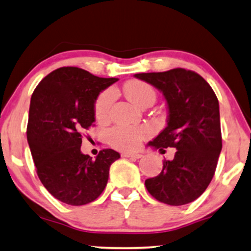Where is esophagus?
<instances>
[{"label":"esophagus","instance_id":"obj_1","mask_svg":"<svg viewBox=\"0 0 251 251\" xmlns=\"http://www.w3.org/2000/svg\"><path fill=\"white\" fill-rule=\"evenodd\" d=\"M123 157H133V158H141L142 155L139 153H122Z\"/></svg>","mask_w":251,"mask_h":251}]
</instances>
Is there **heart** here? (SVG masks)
<instances>
[{
	"label": "heart",
	"mask_w": 251,
	"mask_h": 251,
	"mask_svg": "<svg viewBox=\"0 0 251 251\" xmlns=\"http://www.w3.org/2000/svg\"><path fill=\"white\" fill-rule=\"evenodd\" d=\"M124 91L126 97L139 107L148 102L154 103L156 98V94L151 85L138 80L126 83ZM115 97V91L112 89L105 90L98 96L95 103V116L98 120H106L109 118ZM149 134L151 129L147 126L117 125L107 131L106 138L112 147L120 151H134L140 146L142 140L148 138Z\"/></svg>",
	"instance_id": "b5f03b06"
}]
</instances>
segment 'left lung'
Here are the masks:
<instances>
[{
  "instance_id": "left-lung-1",
  "label": "left lung",
  "mask_w": 251,
  "mask_h": 251,
  "mask_svg": "<svg viewBox=\"0 0 251 251\" xmlns=\"http://www.w3.org/2000/svg\"><path fill=\"white\" fill-rule=\"evenodd\" d=\"M134 76L158 89L168 105L167 127L148 146L161 153L176 149L173 160L163 161L162 171L146 179V188L164 204H189L207 189L223 148L218 98L192 71L175 68Z\"/></svg>"
}]
</instances>
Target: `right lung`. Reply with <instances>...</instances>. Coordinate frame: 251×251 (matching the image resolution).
<instances>
[{
	"label": "right lung",
	"instance_id": "add662e5",
	"mask_svg": "<svg viewBox=\"0 0 251 251\" xmlns=\"http://www.w3.org/2000/svg\"><path fill=\"white\" fill-rule=\"evenodd\" d=\"M117 81L61 67L34 89L27 142L40 182L65 204L81 206L97 199L106 186L110 166L120 157L113 149H103L95 160L81 151V132L95 122L98 95Z\"/></svg>",
	"mask_w": 251,
	"mask_h": 251
}]
</instances>
